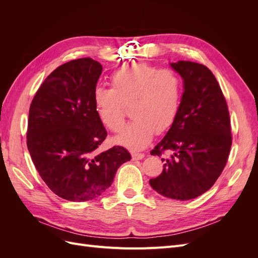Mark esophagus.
Instances as JSON below:
<instances>
[{"instance_id": "34e87169", "label": "esophagus", "mask_w": 258, "mask_h": 258, "mask_svg": "<svg viewBox=\"0 0 258 258\" xmlns=\"http://www.w3.org/2000/svg\"><path fill=\"white\" fill-rule=\"evenodd\" d=\"M132 160H141L144 158V154H140V153H132Z\"/></svg>"}]
</instances>
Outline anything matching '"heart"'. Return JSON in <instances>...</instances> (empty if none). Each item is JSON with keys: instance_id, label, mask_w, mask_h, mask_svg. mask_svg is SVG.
Listing matches in <instances>:
<instances>
[{"instance_id": "b5f03b06", "label": "heart", "mask_w": 258, "mask_h": 258, "mask_svg": "<svg viewBox=\"0 0 258 258\" xmlns=\"http://www.w3.org/2000/svg\"><path fill=\"white\" fill-rule=\"evenodd\" d=\"M112 88L93 90V103L99 118L116 132L123 124L124 105H131L134 117L115 138V142L132 151L143 150L151 143L155 131L163 134L172 126L179 108L182 83L170 69L135 63L111 75Z\"/></svg>"}]
</instances>
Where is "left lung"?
Here are the masks:
<instances>
[{"label": "left lung", "instance_id": "8db88e82", "mask_svg": "<svg viewBox=\"0 0 258 258\" xmlns=\"http://www.w3.org/2000/svg\"><path fill=\"white\" fill-rule=\"evenodd\" d=\"M182 77L183 95L176 118L152 155L161 158L160 175L150 179L153 189L163 197L190 200L214 185L227 162L231 147L227 103L215 76L191 61L170 63Z\"/></svg>", "mask_w": 258, "mask_h": 258}]
</instances>
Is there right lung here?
<instances>
[{"label":"right lung","mask_w":258,"mask_h":258,"mask_svg":"<svg viewBox=\"0 0 258 258\" xmlns=\"http://www.w3.org/2000/svg\"><path fill=\"white\" fill-rule=\"evenodd\" d=\"M101 73L91 58L67 62L47 76L30 105L31 158L46 185L69 201L99 197L131 159L121 146L98 151L107 135L92 99Z\"/></svg>","instance_id":"obj_1"}]
</instances>
